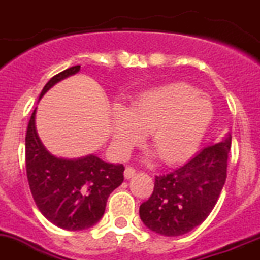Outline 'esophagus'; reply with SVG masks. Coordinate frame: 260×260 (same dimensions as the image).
<instances>
[{
  "instance_id": "obj_1",
  "label": "esophagus",
  "mask_w": 260,
  "mask_h": 260,
  "mask_svg": "<svg viewBox=\"0 0 260 260\" xmlns=\"http://www.w3.org/2000/svg\"><path fill=\"white\" fill-rule=\"evenodd\" d=\"M135 174H136V170L133 168H131V166H127L125 170H124V177H125V179H131Z\"/></svg>"
}]
</instances>
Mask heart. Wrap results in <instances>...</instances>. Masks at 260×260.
Instances as JSON below:
<instances>
[{
	"label": "heart",
	"instance_id": "b5f03b06",
	"mask_svg": "<svg viewBox=\"0 0 260 260\" xmlns=\"http://www.w3.org/2000/svg\"><path fill=\"white\" fill-rule=\"evenodd\" d=\"M214 117L211 99L188 83H170L140 94L125 110L117 106L112 139L125 155L148 132L150 145L166 164L186 161L198 150Z\"/></svg>",
	"mask_w": 260,
	"mask_h": 260
}]
</instances>
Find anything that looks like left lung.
Wrapping results in <instances>:
<instances>
[{
    "label": "left lung",
    "instance_id": "obj_1",
    "mask_svg": "<svg viewBox=\"0 0 260 260\" xmlns=\"http://www.w3.org/2000/svg\"><path fill=\"white\" fill-rule=\"evenodd\" d=\"M232 136L205 146L186 165L155 177L150 198L140 205L148 229L161 236L186 234L208 217L226 180Z\"/></svg>",
    "mask_w": 260,
    "mask_h": 260
}]
</instances>
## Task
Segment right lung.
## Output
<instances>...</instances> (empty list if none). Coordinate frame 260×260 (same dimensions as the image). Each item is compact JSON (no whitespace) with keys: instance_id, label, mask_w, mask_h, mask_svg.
Wrapping results in <instances>:
<instances>
[{"instance_id":"right-lung-1","label":"right lung","mask_w":260,"mask_h":260,"mask_svg":"<svg viewBox=\"0 0 260 260\" xmlns=\"http://www.w3.org/2000/svg\"><path fill=\"white\" fill-rule=\"evenodd\" d=\"M80 69L81 65H76L52 77L39 99ZM35 114L36 108L26 133V171L36 207L61 229H87L102 218L108 196L123 183L124 166L107 164L92 154L77 159L51 154L36 133Z\"/></svg>"}]
</instances>
